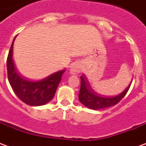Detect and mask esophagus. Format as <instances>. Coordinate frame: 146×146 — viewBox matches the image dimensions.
<instances>
[{"instance_id":"34e87169","label":"esophagus","mask_w":146,"mask_h":146,"mask_svg":"<svg viewBox=\"0 0 146 146\" xmlns=\"http://www.w3.org/2000/svg\"><path fill=\"white\" fill-rule=\"evenodd\" d=\"M80 71V67L78 61H75L74 63H72L70 66V69H69V72L72 74H78Z\"/></svg>"}]
</instances>
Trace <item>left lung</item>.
Listing matches in <instances>:
<instances>
[{
  "instance_id": "obj_1",
  "label": "left lung",
  "mask_w": 146,
  "mask_h": 146,
  "mask_svg": "<svg viewBox=\"0 0 146 146\" xmlns=\"http://www.w3.org/2000/svg\"><path fill=\"white\" fill-rule=\"evenodd\" d=\"M130 85H129L119 95L113 97H102L101 95H96L92 90V88L86 78L84 76H81V88L78 98L82 105L90 109L99 110L102 108H108L118 104L123 98L124 96L126 95L127 92L129 91Z\"/></svg>"
}]
</instances>
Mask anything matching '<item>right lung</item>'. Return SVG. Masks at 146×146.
<instances>
[{"label": "right lung", "instance_id": "add662e5", "mask_svg": "<svg viewBox=\"0 0 146 146\" xmlns=\"http://www.w3.org/2000/svg\"><path fill=\"white\" fill-rule=\"evenodd\" d=\"M16 38V37H15ZM13 40L7 60V78L15 95L23 102L31 106H44L53 98L57 88L65 70H61L39 81H30L22 78L17 72L13 60Z\"/></svg>", "mask_w": 146, "mask_h": 146}]
</instances>
